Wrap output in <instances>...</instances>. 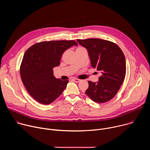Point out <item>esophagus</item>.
<instances>
[{
  "mask_svg": "<svg viewBox=\"0 0 150 150\" xmlns=\"http://www.w3.org/2000/svg\"><path fill=\"white\" fill-rule=\"evenodd\" d=\"M72 80H73L74 82H80V81H81V79H77V78H74Z\"/></svg>",
  "mask_w": 150,
  "mask_h": 150,
  "instance_id": "1",
  "label": "esophagus"
}]
</instances>
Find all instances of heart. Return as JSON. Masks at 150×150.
<instances>
[{
    "label": "heart",
    "mask_w": 150,
    "mask_h": 150,
    "mask_svg": "<svg viewBox=\"0 0 150 150\" xmlns=\"http://www.w3.org/2000/svg\"><path fill=\"white\" fill-rule=\"evenodd\" d=\"M81 48H83V47H78L77 49H81Z\"/></svg>",
    "instance_id": "b5f03b06"
}]
</instances>
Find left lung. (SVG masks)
Wrapping results in <instances>:
<instances>
[{
  "mask_svg": "<svg viewBox=\"0 0 150 150\" xmlns=\"http://www.w3.org/2000/svg\"><path fill=\"white\" fill-rule=\"evenodd\" d=\"M88 52L93 68L100 71L97 82L88 81L85 91L93 101L103 103L113 98L123 83L126 75V60L120 48L114 42L98 38L78 39Z\"/></svg>",
  "mask_w": 150,
  "mask_h": 150,
  "instance_id": "left-lung-1",
  "label": "left lung"
}]
</instances>
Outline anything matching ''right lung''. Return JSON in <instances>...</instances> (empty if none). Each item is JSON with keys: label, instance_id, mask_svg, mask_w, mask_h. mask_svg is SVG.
I'll list each match as a JSON object with an SVG mask.
<instances>
[{"label": "right lung", "instance_id": "1", "mask_svg": "<svg viewBox=\"0 0 150 150\" xmlns=\"http://www.w3.org/2000/svg\"><path fill=\"white\" fill-rule=\"evenodd\" d=\"M74 45L78 46L74 40L42 41L25 53L20 67L21 79L28 93L40 103H52L65 89L69 81L56 78L53 69L59 65L63 52Z\"/></svg>", "mask_w": 150, "mask_h": 150}]
</instances>
